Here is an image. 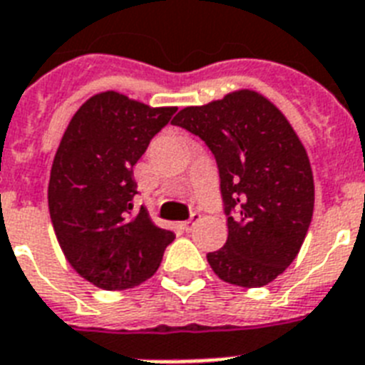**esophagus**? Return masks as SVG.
Here are the masks:
<instances>
[{
    "instance_id": "obj_1",
    "label": "esophagus",
    "mask_w": 365,
    "mask_h": 365,
    "mask_svg": "<svg viewBox=\"0 0 365 365\" xmlns=\"http://www.w3.org/2000/svg\"><path fill=\"white\" fill-rule=\"evenodd\" d=\"M200 220H201L200 212H192V216H190L188 220H185V222H182L180 225H182V230H185V231H192V230H194V225L197 224Z\"/></svg>"
}]
</instances>
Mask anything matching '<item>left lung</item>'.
<instances>
[{
    "label": "left lung",
    "instance_id": "obj_1",
    "mask_svg": "<svg viewBox=\"0 0 365 365\" xmlns=\"http://www.w3.org/2000/svg\"><path fill=\"white\" fill-rule=\"evenodd\" d=\"M215 155L227 240L207 254L220 279L261 287L287 269L312 224L313 175L284 113L255 91L180 110L171 121Z\"/></svg>",
    "mask_w": 365,
    "mask_h": 365
}]
</instances>
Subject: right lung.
I'll list each match as a JSON object with an SVG mask.
<instances>
[{"instance_id":"obj_1","label":"right lung","mask_w":365,"mask_h":365,"mask_svg":"<svg viewBox=\"0 0 365 365\" xmlns=\"http://www.w3.org/2000/svg\"><path fill=\"white\" fill-rule=\"evenodd\" d=\"M175 110L106 91L91 96L63 134L48 185L50 218L72 269L96 287L140 285L175 239L143 205L134 207L135 162Z\"/></svg>"}]
</instances>
